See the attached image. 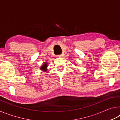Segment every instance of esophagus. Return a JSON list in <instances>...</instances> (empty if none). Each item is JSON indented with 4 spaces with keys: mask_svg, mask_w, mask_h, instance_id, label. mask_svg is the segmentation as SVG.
<instances>
[{
    "mask_svg": "<svg viewBox=\"0 0 120 120\" xmlns=\"http://www.w3.org/2000/svg\"><path fill=\"white\" fill-rule=\"evenodd\" d=\"M57 57L58 58H61L62 55H61V54H60V55H58V56H57Z\"/></svg>",
    "mask_w": 120,
    "mask_h": 120,
    "instance_id": "obj_1",
    "label": "esophagus"
}]
</instances>
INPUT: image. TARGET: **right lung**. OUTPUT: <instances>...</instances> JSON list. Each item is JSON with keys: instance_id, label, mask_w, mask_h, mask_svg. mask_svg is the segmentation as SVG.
I'll return each mask as SVG.
<instances>
[{"instance_id": "obj_1", "label": "right lung", "mask_w": 120, "mask_h": 120, "mask_svg": "<svg viewBox=\"0 0 120 120\" xmlns=\"http://www.w3.org/2000/svg\"><path fill=\"white\" fill-rule=\"evenodd\" d=\"M47 67H48L47 62H44V64L41 67L40 69L41 70H43V71H46V70H47V69H46Z\"/></svg>"}]
</instances>
